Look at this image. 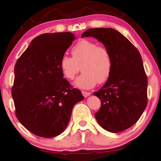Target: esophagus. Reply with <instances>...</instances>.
<instances>
[{"instance_id": "34e87169", "label": "esophagus", "mask_w": 161, "mask_h": 161, "mask_svg": "<svg viewBox=\"0 0 161 161\" xmlns=\"http://www.w3.org/2000/svg\"><path fill=\"white\" fill-rule=\"evenodd\" d=\"M82 94H83V96L84 97H86H86L90 96L91 93H90V92H87V91H82Z\"/></svg>"}]
</instances>
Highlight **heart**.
Returning a JSON list of instances; mask_svg holds the SVG:
<instances>
[{
    "instance_id": "b5f03b06",
    "label": "heart",
    "mask_w": 161,
    "mask_h": 161,
    "mask_svg": "<svg viewBox=\"0 0 161 161\" xmlns=\"http://www.w3.org/2000/svg\"><path fill=\"white\" fill-rule=\"evenodd\" d=\"M72 57L63 56L60 60V68L63 75L68 80H73L83 70L75 81V86L80 88L89 89L97 83L108 80L112 74L113 62L111 53L106 47L88 40L78 42L71 49Z\"/></svg>"
}]
</instances>
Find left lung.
I'll return each mask as SVG.
<instances>
[{
	"mask_svg": "<svg viewBox=\"0 0 161 161\" xmlns=\"http://www.w3.org/2000/svg\"><path fill=\"white\" fill-rule=\"evenodd\" d=\"M90 36L109 50L113 62L108 80L93 93L101 103L95 117L105 130L119 133L135 124L147 105V78L143 60L138 49L115 29L90 28L82 34V38Z\"/></svg>",
	"mask_w": 161,
	"mask_h": 161,
	"instance_id": "left-lung-1",
	"label": "left lung"
}]
</instances>
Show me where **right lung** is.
<instances>
[{
	"instance_id": "obj_1",
	"label": "right lung",
	"mask_w": 161,
	"mask_h": 161,
	"mask_svg": "<svg viewBox=\"0 0 161 161\" xmlns=\"http://www.w3.org/2000/svg\"><path fill=\"white\" fill-rule=\"evenodd\" d=\"M75 39L70 32L44 33L31 41L15 65L11 93L15 115L42 138L62 133L74 105L84 98L63 78L60 60Z\"/></svg>"
}]
</instances>
